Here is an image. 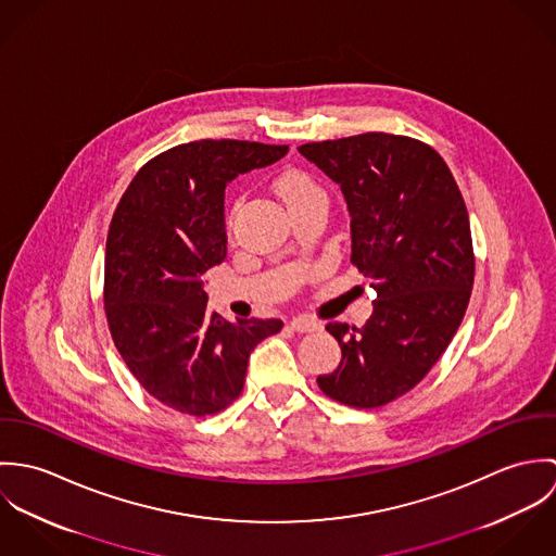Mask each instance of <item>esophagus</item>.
Instances as JSON below:
<instances>
[{
    "label": "esophagus",
    "mask_w": 556,
    "mask_h": 556,
    "mask_svg": "<svg viewBox=\"0 0 556 556\" xmlns=\"http://www.w3.org/2000/svg\"><path fill=\"white\" fill-rule=\"evenodd\" d=\"M291 327L300 333H311V331H318L323 325L315 320V318L308 317H293L291 318Z\"/></svg>",
    "instance_id": "1"
}]
</instances>
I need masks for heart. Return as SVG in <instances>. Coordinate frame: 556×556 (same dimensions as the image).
<instances>
[{
  "label": "heart",
  "instance_id": "1",
  "mask_svg": "<svg viewBox=\"0 0 556 556\" xmlns=\"http://www.w3.org/2000/svg\"><path fill=\"white\" fill-rule=\"evenodd\" d=\"M276 190L289 210L311 199H325V192L318 186L317 179L300 168H287L285 173H280L276 179Z\"/></svg>",
  "mask_w": 556,
  "mask_h": 556
}]
</instances>
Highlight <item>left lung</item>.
Masks as SVG:
<instances>
[{"label": "left lung", "mask_w": 556, "mask_h": 556, "mask_svg": "<svg viewBox=\"0 0 556 556\" xmlns=\"http://www.w3.org/2000/svg\"><path fill=\"white\" fill-rule=\"evenodd\" d=\"M298 150L340 186L351 263L377 291L364 327L325 325L342 359L318 388L377 408L410 392L463 323L476 276L467 205L445 160L410 137L366 132Z\"/></svg>", "instance_id": "obj_1"}]
</instances>
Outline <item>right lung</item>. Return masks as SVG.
<instances>
[{
	"label": "right lung",
	"instance_id": "obj_1",
	"mask_svg": "<svg viewBox=\"0 0 556 556\" xmlns=\"http://www.w3.org/2000/svg\"><path fill=\"white\" fill-rule=\"evenodd\" d=\"M289 146L201 139L139 168L113 214L104 313L113 342L150 396L186 415H214L243 390L252 349L280 318L207 311L203 274L227 256L225 188L274 164Z\"/></svg>",
	"mask_w": 556,
	"mask_h": 556
}]
</instances>
